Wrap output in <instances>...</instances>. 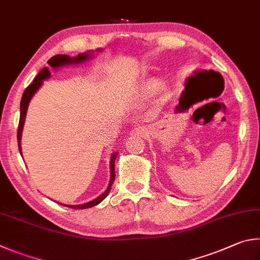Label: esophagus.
Listing matches in <instances>:
<instances>
[{"mask_svg": "<svg viewBox=\"0 0 260 260\" xmlns=\"http://www.w3.org/2000/svg\"><path fill=\"white\" fill-rule=\"evenodd\" d=\"M146 132H148V131H146L144 127H136V128H134L133 131L131 132V134L134 135V136H145Z\"/></svg>", "mask_w": 260, "mask_h": 260, "instance_id": "34e87169", "label": "esophagus"}]
</instances>
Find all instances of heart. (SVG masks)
Segmentation results:
<instances>
[{
  "label": "heart",
  "instance_id": "1",
  "mask_svg": "<svg viewBox=\"0 0 260 260\" xmlns=\"http://www.w3.org/2000/svg\"><path fill=\"white\" fill-rule=\"evenodd\" d=\"M160 87V81L157 78H151L149 81H146L142 87V92L145 95H152L153 93L158 91Z\"/></svg>",
  "mask_w": 260,
  "mask_h": 260
}]
</instances>
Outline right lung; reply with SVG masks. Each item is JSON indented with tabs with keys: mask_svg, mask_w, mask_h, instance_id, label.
Segmentation results:
<instances>
[{
	"mask_svg": "<svg viewBox=\"0 0 260 260\" xmlns=\"http://www.w3.org/2000/svg\"><path fill=\"white\" fill-rule=\"evenodd\" d=\"M89 58V54L88 53H81L78 54V56L76 58H70L69 55H64V54H56L54 56H52V58L48 61V63L51 66L52 68H58L60 66H64V64H69V63H78V62H83V61L87 60ZM51 73L49 72L48 67H45L41 70L39 73V75L35 77L34 81L32 83H30L28 85L27 88L25 89V92L22 94V98H21V102H20V118H19V125H18V132H17V140H18V148L19 151H20L21 153V146H20V140H21V133H22V127H23V122H25V118H26V112H27V108L28 105H29V101L30 99L34 95L35 92L37 91L41 87V85L43 84V81L46 78L50 77ZM117 153L112 154L111 157V161H110V168H111V178H110V183H109V186L106 190L105 193H102L100 197H98L95 200H93L91 202H87V204H84V205H78V206H67V205H63L66 207H69V208H73V209H85V208H91V207H94L100 204V202L105 199V198L108 196V193L110 192V188L112 183L115 181V160L117 158Z\"/></svg>",
	"mask_w": 260,
	"mask_h": 260,
	"instance_id": "obj_1",
	"label": "right lung"
}]
</instances>
